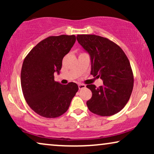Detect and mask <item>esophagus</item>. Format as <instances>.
Wrapping results in <instances>:
<instances>
[{
    "mask_svg": "<svg viewBox=\"0 0 154 154\" xmlns=\"http://www.w3.org/2000/svg\"><path fill=\"white\" fill-rule=\"evenodd\" d=\"M85 84H79V90H81V89H83V88H85Z\"/></svg>",
    "mask_w": 154,
    "mask_h": 154,
    "instance_id": "34e87169",
    "label": "esophagus"
}]
</instances>
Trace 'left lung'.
<instances>
[{"mask_svg": "<svg viewBox=\"0 0 154 154\" xmlns=\"http://www.w3.org/2000/svg\"><path fill=\"white\" fill-rule=\"evenodd\" d=\"M77 41L90 54L91 74L103 81V85L86 87L92 96L87 102L92 113L109 116L124 108L133 89L134 76L129 60L114 42L100 35H78Z\"/></svg>", "mask_w": 154, "mask_h": 154, "instance_id": "left-lung-1", "label": "left lung"}]
</instances>
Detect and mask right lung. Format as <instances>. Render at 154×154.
Here are the masks:
<instances>
[{
	"label": "right lung",
	"mask_w": 154,
	"mask_h": 154,
	"mask_svg": "<svg viewBox=\"0 0 154 154\" xmlns=\"http://www.w3.org/2000/svg\"><path fill=\"white\" fill-rule=\"evenodd\" d=\"M74 35L49 36L29 52L21 71V86L30 108L45 118H57L68 110L79 90L76 83L62 85L54 81L62 60L75 42Z\"/></svg>",
	"instance_id": "right-lung-1"
}]
</instances>
